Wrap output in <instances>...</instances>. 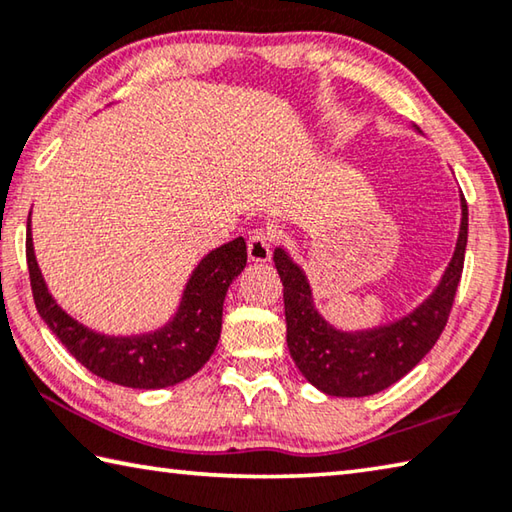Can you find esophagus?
Masks as SVG:
<instances>
[{
	"label": "esophagus",
	"instance_id": "esophagus-1",
	"mask_svg": "<svg viewBox=\"0 0 512 512\" xmlns=\"http://www.w3.org/2000/svg\"><path fill=\"white\" fill-rule=\"evenodd\" d=\"M271 244H273L271 232L255 230L253 235H250V239H248V257H250V262H257V264L268 262V259H271Z\"/></svg>",
	"mask_w": 512,
	"mask_h": 512
}]
</instances>
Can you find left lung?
I'll use <instances>...</instances> for the list:
<instances>
[{"instance_id":"8db88e82","label":"left lung","mask_w":512,"mask_h":512,"mask_svg":"<svg viewBox=\"0 0 512 512\" xmlns=\"http://www.w3.org/2000/svg\"><path fill=\"white\" fill-rule=\"evenodd\" d=\"M459 201V237L441 282L416 309L380 327L356 331L333 327L315 306L304 268L284 246L275 248L273 262L284 284L286 345L302 376L322 394L360 398L383 392L410 374L439 340L461 282L468 244V206L463 194Z\"/></svg>"}]
</instances>
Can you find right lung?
Masks as SVG:
<instances>
[{
	"instance_id": "obj_1",
	"label": "right lung",
	"mask_w": 512,
	"mask_h": 512,
	"mask_svg": "<svg viewBox=\"0 0 512 512\" xmlns=\"http://www.w3.org/2000/svg\"><path fill=\"white\" fill-rule=\"evenodd\" d=\"M246 259L244 237L212 248L194 266L170 320L152 331L116 336L87 327L58 304L37 264L31 215L26 221V264L40 318L91 374L132 389L179 385L206 365L221 336L228 286L244 271Z\"/></svg>"
}]
</instances>
